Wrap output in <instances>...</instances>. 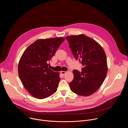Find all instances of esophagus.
<instances>
[{
    "instance_id": "34e87169",
    "label": "esophagus",
    "mask_w": 128,
    "mask_h": 128,
    "mask_svg": "<svg viewBox=\"0 0 128 128\" xmlns=\"http://www.w3.org/2000/svg\"><path fill=\"white\" fill-rule=\"evenodd\" d=\"M61 74L62 75H65L66 74V71H61Z\"/></svg>"
}]
</instances>
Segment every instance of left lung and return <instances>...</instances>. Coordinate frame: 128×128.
Masks as SVG:
<instances>
[{
    "label": "left lung",
    "instance_id": "left-lung-1",
    "mask_svg": "<svg viewBox=\"0 0 128 128\" xmlns=\"http://www.w3.org/2000/svg\"><path fill=\"white\" fill-rule=\"evenodd\" d=\"M76 59L83 67L81 72L74 70V78L69 83L71 90L80 96H88L99 88L107 72V58L102 47L84 34L65 38Z\"/></svg>",
    "mask_w": 128,
    "mask_h": 128
}]
</instances>
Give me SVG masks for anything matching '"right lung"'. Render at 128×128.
I'll use <instances>...</instances> for the list:
<instances>
[{"mask_svg": "<svg viewBox=\"0 0 128 128\" xmlns=\"http://www.w3.org/2000/svg\"><path fill=\"white\" fill-rule=\"evenodd\" d=\"M65 38L40 39L24 51L18 65V74L24 86L34 97L44 99L56 92L60 80L59 73L48 68Z\"/></svg>", "mask_w": 128, "mask_h": 128, "instance_id": "1", "label": "right lung"}]
</instances>
